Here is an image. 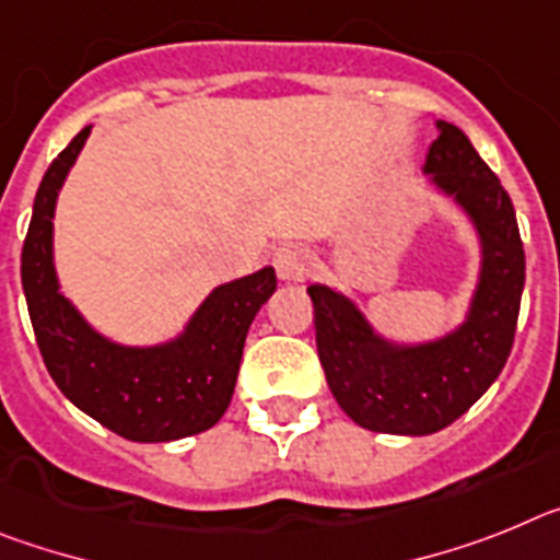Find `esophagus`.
<instances>
[{"label": "esophagus", "mask_w": 560, "mask_h": 560, "mask_svg": "<svg viewBox=\"0 0 560 560\" xmlns=\"http://www.w3.org/2000/svg\"><path fill=\"white\" fill-rule=\"evenodd\" d=\"M273 267L281 281H304L310 273V256L299 245H281L273 256Z\"/></svg>", "instance_id": "34e87169"}]
</instances>
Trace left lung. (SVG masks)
I'll return each mask as SVG.
<instances>
[{
    "label": "left lung",
    "mask_w": 560,
    "mask_h": 560,
    "mask_svg": "<svg viewBox=\"0 0 560 560\" xmlns=\"http://www.w3.org/2000/svg\"><path fill=\"white\" fill-rule=\"evenodd\" d=\"M425 174L459 202L482 240V276L468 320L420 347L374 335L352 301L324 284L307 290L315 343L338 406L377 434L422 436L459 420L502 374L524 290V245L513 202L468 135L440 120Z\"/></svg>",
    "instance_id": "1"
}]
</instances>
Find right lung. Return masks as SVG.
Listing matches in <instances>:
<instances>
[{
    "label": "right lung",
    "mask_w": 560,
    "mask_h": 560,
    "mask_svg": "<svg viewBox=\"0 0 560 560\" xmlns=\"http://www.w3.org/2000/svg\"><path fill=\"white\" fill-rule=\"evenodd\" d=\"M90 126L50 163L22 245V287L45 366L67 400L132 442H172L220 422L233 397L247 329L276 290V270L217 287L186 332L152 349L118 347L58 293L52 211Z\"/></svg>",
    "instance_id": "obj_1"
}]
</instances>
